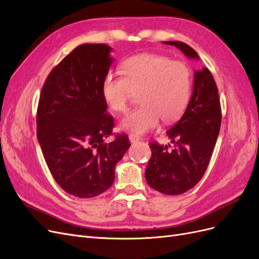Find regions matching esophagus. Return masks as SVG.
<instances>
[{
    "instance_id": "34e87169",
    "label": "esophagus",
    "mask_w": 259,
    "mask_h": 259,
    "mask_svg": "<svg viewBox=\"0 0 259 259\" xmlns=\"http://www.w3.org/2000/svg\"><path fill=\"white\" fill-rule=\"evenodd\" d=\"M128 138H130L131 143H137L138 140H140V137H138L137 135H134V134H130Z\"/></svg>"
}]
</instances>
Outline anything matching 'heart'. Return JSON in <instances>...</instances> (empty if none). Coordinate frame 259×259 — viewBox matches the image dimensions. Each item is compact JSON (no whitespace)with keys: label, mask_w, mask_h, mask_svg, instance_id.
<instances>
[{"label":"heart","mask_w":259,"mask_h":259,"mask_svg":"<svg viewBox=\"0 0 259 259\" xmlns=\"http://www.w3.org/2000/svg\"><path fill=\"white\" fill-rule=\"evenodd\" d=\"M122 73H108L103 96L117 113H126L136 94L140 106L122 121L124 130L144 134L164 122L178 120L189 103L192 73L186 62L155 54H139L123 62Z\"/></svg>","instance_id":"obj_1"}]
</instances>
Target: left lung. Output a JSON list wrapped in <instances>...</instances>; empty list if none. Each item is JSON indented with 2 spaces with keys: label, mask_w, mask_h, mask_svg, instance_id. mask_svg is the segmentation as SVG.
Masks as SVG:
<instances>
[{
  "label": "left lung",
  "mask_w": 259,
  "mask_h": 259,
  "mask_svg": "<svg viewBox=\"0 0 259 259\" xmlns=\"http://www.w3.org/2000/svg\"><path fill=\"white\" fill-rule=\"evenodd\" d=\"M190 58H199L189 45L165 41ZM222 107L213 74L207 68L194 72L193 93L186 111L166 132L174 144H149L152 155L145 171L148 185L167 195L190 190L204 175L219 134Z\"/></svg>",
  "instance_id": "1"
}]
</instances>
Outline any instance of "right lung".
Wrapping results in <instances>:
<instances>
[{"label": "right lung", "instance_id": "right-lung-1", "mask_svg": "<svg viewBox=\"0 0 259 259\" xmlns=\"http://www.w3.org/2000/svg\"><path fill=\"white\" fill-rule=\"evenodd\" d=\"M111 48L82 44L62 59L45 80L36 111V136L52 176L62 189L88 199L113 184L114 167L131 146L114 134L103 82L111 66Z\"/></svg>", "mask_w": 259, "mask_h": 259}]
</instances>
